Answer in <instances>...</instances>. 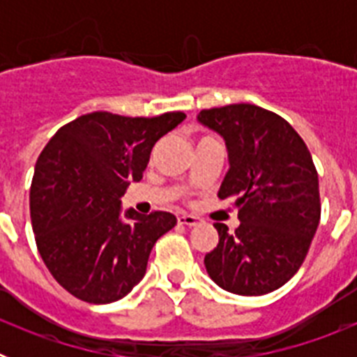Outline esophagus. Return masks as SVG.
I'll list each match as a JSON object with an SVG mask.
<instances>
[{
    "label": "esophagus",
    "instance_id": "esophagus-1",
    "mask_svg": "<svg viewBox=\"0 0 357 357\" xmlns=\"http://www.w3.org/2000/svg\"><path fill=\"white\" fill-rule=\"evenodd\" d=\"M200 222H202L200 218L193 216V214H181V216H178V223H181V225H185V227H195V225H198Z\"/></svg>",
    "mask_w": 357,
    "mask_h": 357
}]
</instances>
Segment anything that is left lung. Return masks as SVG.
Masks as SVG:
<instances>
[{
    "instance_id": "8db88e82",
    "label": "left lung",
    "mask_w": 357,
    "mask_h": 357,
    "mask_svg": "<svg viewBox=\"0 0 357 357\" xmlns=\"http://www.w3.org/2000/svg\"><path fill=\"white\" fill-rule=\"evenodd\" d=\"M198 121L225 139L230 168L218 198H236L239 227L214 223L220 236L207 273L236 295H266L304 263L320 222L318 173L295 128L250 103L204 109Z\"/></svg>"
}]
</instances>
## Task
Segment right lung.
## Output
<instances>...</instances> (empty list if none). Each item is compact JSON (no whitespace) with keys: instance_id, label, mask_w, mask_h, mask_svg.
Returning a JSON list of instances; mask_svg holds the SVG:
<instances>
[{"instance_id":"add662e5","label":"right lung","mask_w":357,"mask_h":357,"mask_svg":"<svg viewBox=\"0 0 357 357\" xmlns=\"http://www.w3.org/2000/svg\"><path fill=\"white\" fill-rule=\"evenodd\" d=\"M184 118L91 112L59 128L40 151L30 188L31 229L46 268L73 296L109 304L144 277L151 248L176 218L128 209L123 222L121 197L143 178L153 144Z\"/></svg>"}]
</instances>
